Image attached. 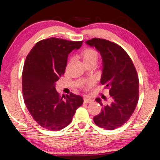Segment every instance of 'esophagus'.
<instances>
[{
	"instance_id": "34e87169",
	"label": "esophagus",
	"mask_w": 160,
	"mask_h": 160,
	"mask_svg": "<svg viewBox=\"0 0 160 160\" xmlns=\"http://www.w3.org/2000/svg\"><path fill=\"white\" fill-rule=\"evenodd\" d=\"M94 100L91 98H85L84 99V103H90V102H92Z\"/></svg>"
}]
</instances>
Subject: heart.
Here are the masks:
<instances>
[{
  "instance_id": "b5f03b06",
  "label": "heart",
  "mask_w": 160,
  "mask_h": 160,
  "mask_svg": "<svg viewBox=\"0 0 160 160\" xmlns=\"http://www.w3.org/2000/svg\"><path fill=\"white\" fill-rule=\"evenodd\" d=\"M82 57L84 61L91 60H97L98 59V53L95 50L92 49H86L82 52ZM95 84V80L93 78H89L87 82H84L83 87L85 89L89 88L92 87Z\"/></svg>"
}]
</instances>
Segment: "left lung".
I'll use <instances>...</instances> for the list:
<instances>
[{
  "instance_id": "left-lung-1",
  "label": "left lung",
  "mask_w": 160,
  "mask_h": 160,
  "mask_svg": "<svg viewBox=\"0 0 160 160\" xmlns=\"http://www.w3.org/2000/svg\"><path fill=\"white\" fill-rule=\"evenodd\" d=\"M102 57L101 84L109 88L110 104L103 106L100 98L95 100L102 108L93 118L96 125L115 130L128 121L138 102L139 81L133 62L127 52L117 43L100 38L87 41Z\"/></svg>"
}]
</instances>
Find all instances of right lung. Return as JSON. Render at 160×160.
I'll list each match as a JSON object with an SVG mask.
<instances>
[{
  "label": "right lung",
  "instance_id": "add662e5",
  "mask_svg": "<svg viewBox=\"0 0 160 160\" xmlns=\"http://www.w3.org/2000/svg\"><path fill=\"white\" fill-rule=\"evenodd\" d=\"M82 43L43 39L26 58L22 82L24 101L33 119L43 128L56 131L67 127L84 102L82 96L73 93L62 99L55 89L56 82L65 73L68 54Z\"/></svg>",
  "mask_w": 160,
  "mask_h": 160
}]
</instances>
